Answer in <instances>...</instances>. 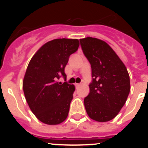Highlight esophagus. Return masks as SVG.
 Wrapping results in <instances>:
<instances>
[{"label":"esophagus","mask_w":148,"mask_h":148,"mask_svg":"<svg viewBox=\"0 0 148 148\" xmlns=\"http://www.w3.org/2000/svg\"><path fill=\"white\" fill-rule=\"evenodd\" d=\"M80 85H81V84H75V87H78Z\"/></svg>","instance_id":"obj_1"}]
</instances>
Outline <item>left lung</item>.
Returning <instances> with one entry per match:
<instances>
[{
    "label": "left lung",
    "mask_w": 148,
    "mask_h": 148,
    "mask_svg": "<svg viewBox=\"0 0 148 148\" xmlns=\"http://www.w3.org/2000/svg\"><path fill=\"white\" fill-rule=\"evenodd\" d=\"M92 68L90 93L84 99L90 119L105 122L114 119L125 105L130 90V76L124 63L108 44L100 39H80Z\"/></svg>",
    "instance_id": "1"
}]
</instances>
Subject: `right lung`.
I'll return each mask as SVG.
<instances>
[{
  "mask_svg": "<svg viewBox=\"0 0 148 148\" xmlns=\"http://www.w3.org/2000/svg\"><path fill=\"white\" fill-rule=\"evenodd\" d=\"M79 47L78 39H54L44 45L30 60L23 81L26 100L36 118L49 125L66 119L75 86L58 82L66 79L64 68Z\"/></svg>",
  "mask_w": 148,
  "mask_h": 148,
  "instance_id": "add662e5",
  "label": "right lung"
}]
</instances>
